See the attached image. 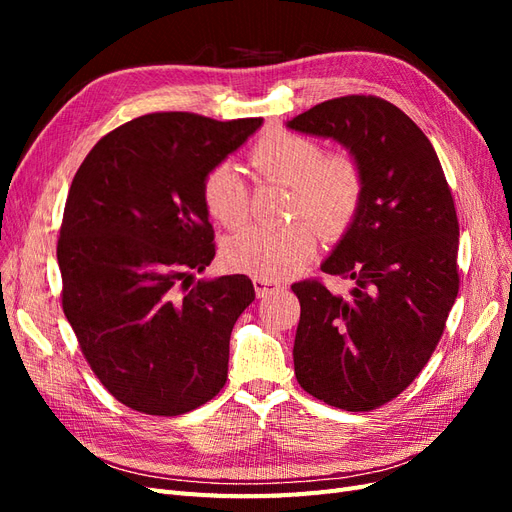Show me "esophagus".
Returning a JSON list of instances; mask_svg holds the SVG:
<instances>
[{
    "label": "esophagus",
    "instance_id": "esophagus-1",
    "mask_svg": "<svg viewBox=\"0 0 512 512\" xmlns=\"http://www.w3.org/2000/svg\"><path fill=\"white\" fill-rule=\"evenodd\" d=\"M254 288H256V294H258L260 299L271 297V294H280V292H284V284L267 282V280H254Z\"/></svg>",
    "mask_w": 512,
    "mask_h": 512
}]
</instances>
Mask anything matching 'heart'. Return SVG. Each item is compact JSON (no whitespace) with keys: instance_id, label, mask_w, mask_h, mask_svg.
Listing matches in <instances>:
<instances>
[{"instance_id":"b5f03b06","label":"heart","mask_w":512,"mask_h":512,"mask_svg":"<svg viewBox=\"0 0 512 512\" xmlns=\"http://www.w3.org/2000/svg\"><path fill=\"white\" fill-rule=\"evenodd\" d=\"M250 166L256 175L288 185L286 215L292 222L280 228L250 226L230 237L224 243L230 269L256 280H286L314 260L318 232L327 241H337L359 218L365 175L352 153H324L316 138L269 130L252 145ZM200 200L211 218L226 228H239L250 215L247 185L226 162L203 175Z\"/></svg>"}]
</instances>
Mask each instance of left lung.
Returning a JSON list of instances; mask_svg holds the SVG:
<instances>
[{
    "label": "left lung",
    "mask_w": 512,
    "mask_h": 512,
    "mask_svg": "<svg viewBox=\"0 0 512 512\" xmlns=\"http://www.w3.org/2000/svg\"><path fill=\"white\" fill-rule=\"evenodd\" d=\"M288 128L335 138L365 175L359 218L322 262L354 282L348 297L320 280L292 284L294 376L324 404L376 410L421 374L446 329L459 292L455 200L429 138L382 98L320 102Z\"/></svg>",
    "instance_id": "obj_1"
}]
</instances>
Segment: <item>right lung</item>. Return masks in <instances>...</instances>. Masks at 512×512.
Wrapping results in <instances>:
<instances>
[{
    "instance_id": "right-lung-1",
    "label": "right lung",
    "mask_w": 512,
    "mask_h": 512,
    "mask_svg": "<svg viewBox=\"0 0 512 512\" xmlns=\"http://www.w3.org/2000/svg\"><path fill=\"white\" fill-rule=\"evenodd\" d=\"M260 123L149 113L102 136L72 179L61 307L91 371L136 412L179 416L226 384L230 333L256 294L247 275L192 282L215 256L200 181Z\"/></svg>"
}]
</instances>
